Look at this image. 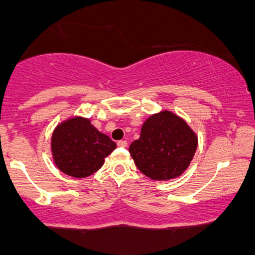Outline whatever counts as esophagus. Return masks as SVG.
Instances as JSON below:
<instances>
[{
  "instance_id": "34e87169",
  "label": "esophagus",
  "mask_w": 255,
  "mask_h": 255,
  "mask_svg": "<svg viewBox=\"0 0 255 255\" xmlns=\"http://www.w3.org/2000/svg\"><path fill=\"white\" fill-rule=\"evenodd\" d=\"M127 141L126 140H120V141H118V146H120V147H127Z\"/></svg>"
}]
</instances>
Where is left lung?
<instances>
[{"instance_id": "left-lung-1", "label": "left lung", "mask_w": 255, "mask_h": 255, "mask_svg": "<svg viewBox=\"0 0 255 255\" xmlns=\"http://www.w3.org/2000/svg\"><path fill=\"white\" fill-rule=\"evenodd\" d=\"M197 146V134L187 122L164 110L146 120L140 137L129 146V153L142 174L151 180L165 181L186 171Z\"/></svg>"}]
</instances>
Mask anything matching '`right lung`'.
Segmentation results:
<instances>
[{
	"label": "right lung",
	"mask_w": 255,
	"mask_h": 255,
	"mask_svg": "<svg viewBox=\"0 0 255 255\" xmlns=\"http://www.w3.org/2000/svg\"><path fill=\"white\" fill-rule=\"evenodd\" d=\"M115 148L116 144L109 136L80 116L57 125L51 136L55 164L66 175L77 178L95 174Z\"/></svg>",
	"instance_id": "add662e5"
}]
</instances>
